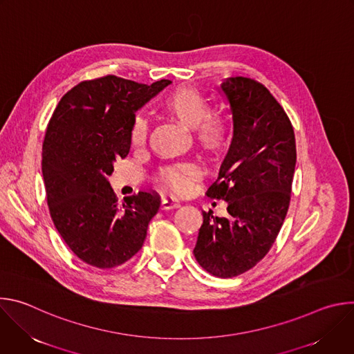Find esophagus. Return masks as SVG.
I'll return each mask as SVG.
<instances>
[{
	"mask_svg": "<svg viewBox=\"0 0 354 354\" xmlns=\"http://www.w3.org/2000/svg\"><path fill=\"white\" fill-rule=\"evenodd\" d=\"M176 207H179V203H178V201H175L174 198L167 197V198L161 200V209L162 210H171V209H176Z\"/></svg>",
	"mask_w": 354,
	"mask_h": 354,
	"instance_id": "1",
	"label": "esophagus"
}]
</instances>
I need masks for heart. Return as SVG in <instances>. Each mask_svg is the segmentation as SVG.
<instances>
[{
  "mask_svg": "<svg viewBox=\"0 0 354 354\" xmlns=\"http://www.w3.org/2000/svg\"><path fill=\"white\" fill-rule=\"evenodd\" d=\"M162 105L165 111L186 127H192L193 138L197 147L206 154H218L231 137V120L221 113H212L207 99L192 86H180L168 93ZM149 134L148 119L134 115L130 129L129 141L131 147L141 148L145 145ZM200 176V169L193 162H180L167 165L158 169L157 182L160 186L183 194L190 190L193 182Z\"/></svg>",
  "mask_w": 354,
  "mask_h": 354,
  "instance_id": "obj_1",
  "label": "heart"
}]
</instances>
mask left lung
I'll use <instances>...</instances> for the list:
<instances>
[{
  "label": "left lung",
  "instance_id": "8db88e82",
  "mask_svg": "<svg viewBox=\"0 0 354 354\" xmlns=\"http://www.w3.org/2000/svg\"><path fill=\"white\" fill-rule=\"evenodd\" d=\"M221 89L234 136L206 194L225 200L228 214L203 212L193 254L210 274L230 279L257 266L273 246L290 206L297 149L287 113L263 84L232 77Z\"/></svg>",
  "mask_w": 354,
  "mask_h": 354
}]
</instances>
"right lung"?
Masks as SVG:
<instances>
[{"label":"right lung","mask_w":354,"mask_h":354,"mask_svg":"<svg viewBox=\"0 0 354 354\" xmlns=\"http://www.w3.org/2000/svg\"><path fill=\"white\" fill-rule=\"evenodd\" d=\"M169 84L116 75L86 80L60 99L50 118L41 153L50 216L68 248L91 266L112 269L131 259L158 213L154 192L119 203L108 176L129 154L134 112Z\"/></svg>","instance_id":"1"}]
</instances>
